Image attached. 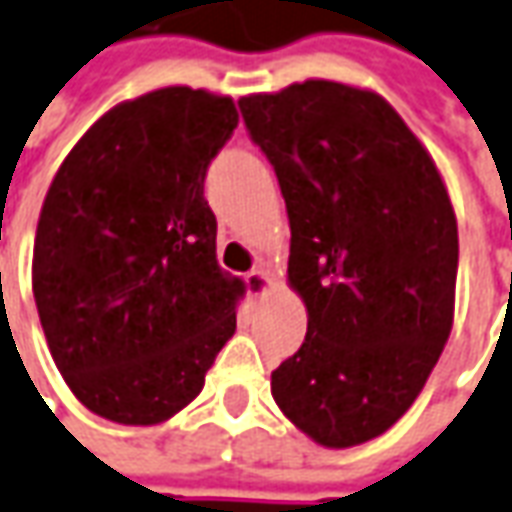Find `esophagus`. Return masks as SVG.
<instances>
[{
    "instance_id": "obj_1",
    "label": "esophagus",
    "mask_w": 512,
    "mask_h": 512,
    "mask_svg": "<svg viewBox=\"0 0 512 512\" xmlns=\"http://www.w3.org/2000/svg\"><path fill=\"white\" fill-rule=\"evenodd\" d=\"M271 285H274V280H271L269 271L255 269L246 274V291H249V297H263Z\"/></svg>"
}]
</instances>
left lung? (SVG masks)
I'll return each mask as SVG.
<instances>
[{
	"label": "left lung",
	"instance_id": "left-lung-1",
	"mask_svg": "<svg viewBox=\"0 0 512 512\" xmlns=\"http://www.w3.org/2000/svg\"><path fill=\"white\" fill-rule=\"evenodd\" d=\"M291 224L305 342L271 373L319 446L367 443L415 403L454 319L457 218L434 159L387 100L305 81L238 100Z\"/></svg>",
	"mask_w": 512,
	"mask_h": 512
}]
</instances>
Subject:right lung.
<instances>
[{"mask_svg": "<svg viewBox=\"0 0 512 512\" xmlns=\"http://www.w3.org/2000/svg\"><path fill=\"white\" fill-rule=\"evenodd\" d=\"M238 125L190 86L125 100L69 151L38 215L33 297L75 398L154 426L196 398L235 333L243 283L215 260L207 168Z\"/></svg>", "mask_w": 512, "mask_h": 512, "instance_id": "obj_1", "label": "right lung"}]
</instances>
